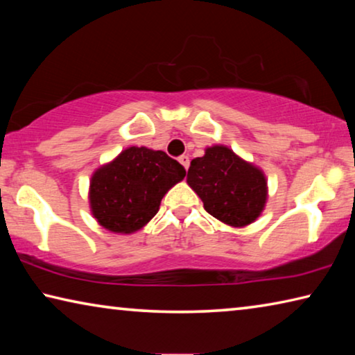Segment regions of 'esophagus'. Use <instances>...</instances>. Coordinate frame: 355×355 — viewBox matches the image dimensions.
<instances>
[{
    "mask_svg": "<svg viewBox=\"0 0 355 355\" xmlns=\"http://www.w3.org/2000/svg\"><path fill=\"white\" fill-rule=\"evenodd\" d=\"M178 161H180V164H182L186 171H188V167H189V156H186V155H182L178 158Z\"/></svg>",
    "mask_w": 355,
    "mask_h": 355,
    "instance_id": "esophagus-1",
    "label": "esophagus"
}]
</instances>
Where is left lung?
Masks as SVG:
<instances>
[{"instance_id": "obj_1", "label": "left lung", "mask_w": 355, "mask_h": 355, "mask_svg": "<svg viewBox=\"0 0 355 355\" xmlns=\"http://www.w3.org/2000/svg\"><path fill=\"white\" fill-rule=\"evenodd\" d=\"M186 182L202 199L203 208L230 227L252 224L268 200L263 171L227 146L207 147L205 155L192 159Z\"/></svg>"}]
</instances>
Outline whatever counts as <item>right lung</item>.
<instances>
[{
	"mask_svg": "<svg viewBox=\"0 0 355 355\" xmlns=\"http://www.w3.org/2000/svg\"><path fill=\"white\" fill-rule=\"evenodd\" d=\"M184 175V167L163 150L125 148L92 173L89 186L92 216L112 233H135L158 213L166 192Z\"/></svg>",
	"mask_w": 355,
	"mask_h": 355,
	"instance_id": "add662e5",
	"label": "right lung"
}]
</instances>
